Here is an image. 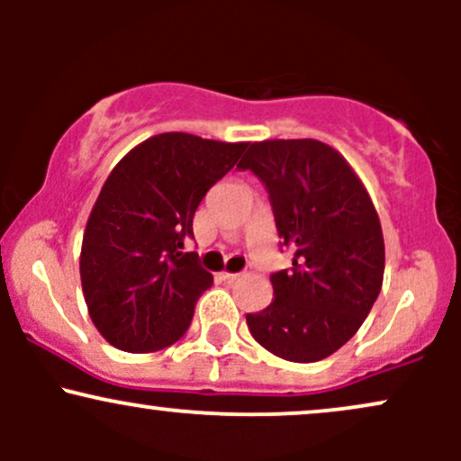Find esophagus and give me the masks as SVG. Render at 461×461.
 <instances>
[{"instance_id":"obj_1","label":"esophagus","mask_w":461,"mask_h":461,"mask_svg":"<svg viewBox=\"0 0 461 461\" xmlns=\"http://www.w3.org/2000/svg\"><path fill=\"white\" fill-rule=\"evenodd\" d=\"M238 277H240V273H230V271L221 273V279H225V282H236Z\"/></svg>"}]
</instances>
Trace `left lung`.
<instances>
[{
    "mask_svg": "<svg viewBox=\"0 0 461 461\" xmlns=\"http://www.w3.org/2000/svg\"><path fill=\"white\" fill-rule=\"evenodd\" d=\"M240 171L260 177L293 268L271 275L251 336L288 362H319L356 336L379 297L385 249L366 188L333 147L314 139L251 142Z\"/></svg>",
    "mask_w": 461,
    "mask_h": 461,
    "instance_id": "left-lung-1",
    "label": "left lung"
}]
</instances>
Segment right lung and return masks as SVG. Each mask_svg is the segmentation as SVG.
<instances>
[{"instance_id": "right-lung-1", "label": "right lung", "mask_w": 461, "mask_h": 461, "mask_svg": "<svg viewBox=\"0 0 461 461\" xmlns=\"http://www.w3.org/2000/svg\"><path fill=\"white\" fill-rule=\"evenodd\" d=\"M249 142L167 131L113 168L88 216L79 277L88 314L110 345L151 353L186 333L212 285L197 253H184L193 216Z\"/></svg>"}]
</instances>
